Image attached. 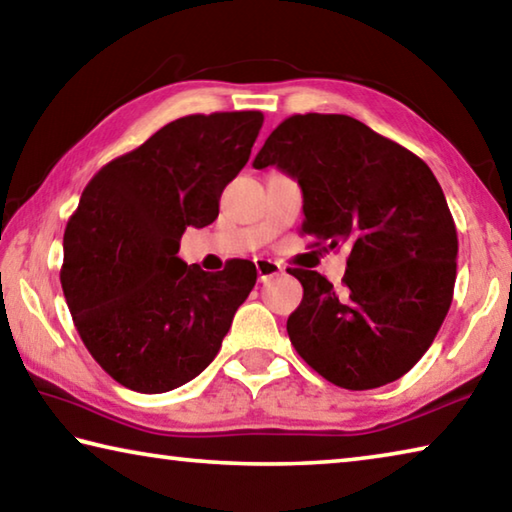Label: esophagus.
I'll use <instances>...</instances> for the list:
<instances>
[{
  "label": "esophagus",
  "instance_id": "esophagus-1",
  "mask_svg": "<svg viewBox=\"0 0 512 512\" xmlns=\"http://www.w3.org/2000/svg\"><path fill=\"white\" fill-rule=\"evenodd\" d=\"M255 268H257L259 282H266V280H271V277L282 273V266L273 262V259H255Z\"/></svg>",
  "mask_w": 512,
  "mask_h": 512
}]
</instances>
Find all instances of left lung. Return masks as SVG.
I'll list each match as a JSON object with an SVG mask.
<instances>
[{
	"instance_id": "obj_1",
	"label": "left lung",
	"mask_w": 512,
	"mask_h": 512,
	"mask_svg": "<svg viewBox=\"0 0 512 512\" xmlns=\"http://www.w3.org/2000/svg\"><path fill=\"white\" fill-rule=\"evenodd\" d=\"M275 164L305 198L302 235L350 246L343 287L293 268L305 296L287 320L320 377L368 391L406 375L452 305L458 237L443 189L418 155L348 115H293L253 162Z\"/></svg>"
}]
</instances>
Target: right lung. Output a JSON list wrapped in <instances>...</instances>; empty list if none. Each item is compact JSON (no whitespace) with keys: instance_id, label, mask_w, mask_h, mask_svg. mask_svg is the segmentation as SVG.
<instances>
[{"instance_id":"1","label":"right lung","mask_w":512,"mask_h":512,"mask_svg":"<svg viewBox=\"0 0 512 512\" xmlns=\"http://www.w3.org/2000/svg\"><path fill=\"white\" fill-rule=\"evenodd\" d=\"M259 110L187 115L101 167L63 237L60 284L94 361L137 393H167L210 366L257 271L232 259L205 273L178 257L180 237L219 216L246 167Z\"/></svg>"}]
</instances>
